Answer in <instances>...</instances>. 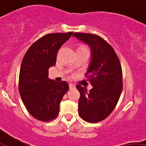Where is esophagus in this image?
I'll return each instance as SVG.
<instances>
[{
    "mask_svg": "<svg viewBox=\"0 0 146 146\" xmlns=\"http://www.w3.org/2000/svg\"><path fill=\"white\" fill-rule=\"evenodd\" d=\"M69 86H70V89H73V88H75V85L72 83L69 84Z\"/></svg>",
    "mask_w": 146,
    "mask_h": 146,
    "instance_id": "esophagus-1",
    "label": "esophagus"
}]
</instances>
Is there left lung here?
Listing matches in <instances>:
<instances>
[{"label":"left lung","instance_id":"1","mask_svg":"<svg viewBox=\"0 0 146 146\" xmlns=\"http://www.w3.org/2000/svg\"><path fill=\"white\" fill-rule=\"evenodd\" d=\"M73 36L91 49V61L85 74L93 88L88 92L81 85L76 86L80 93L79 115L87 122H98L109 116L121 96V64L113 48L99 36L85 33Z\"/></svg>","mask_w":146,"mask_h":146}]
</instances>
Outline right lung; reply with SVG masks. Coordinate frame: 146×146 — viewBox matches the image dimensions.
Wrapping results in <instances>:
<instances>
[{
	"mask_svg": "<svg viewBox=\"0 0 146 146\" xmlns=\"http://www.w3.org/2000/svg\"><path fill=\"white\" fill-rule=\"evenodd\" d=\"M72 31L46 34L34 42L25 53L20 67L19 90L28 112L37 119L48 121L58 115L60 103L69 89L66 82L48 78L57 53Z\"/></svg>",
	"mask_w": 146,
	"mask_h": 146,
	"instance_id": "add662e5",
	"label": "right lung"
}]
</instances>
